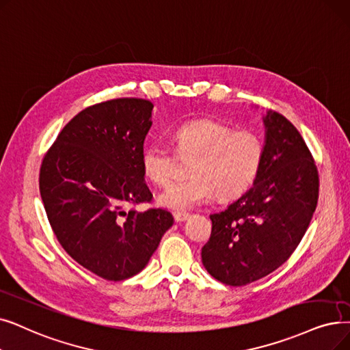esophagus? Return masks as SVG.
Listing matches in <instances>:
<instances>
[{
    "mask_svg": "<svg viewBox=\"0 0 350 350\" xmlns=\"http://www.w3.org/2000/svg\"><path fill=\"white\" fill-rule=\"evenodd\" d=\"M189 213L187 211H178V213H174V220L177 221V223H180V221H186L187 219H189Z\"/></svg>",
    "mask_w": 350,
    "mask_h": 350,
    "instance_id": "obj_1",
    "label": "esophagus"
}]
</instances>
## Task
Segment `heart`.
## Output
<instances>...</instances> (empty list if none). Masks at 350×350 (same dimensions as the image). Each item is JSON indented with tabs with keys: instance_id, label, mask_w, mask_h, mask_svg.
Segmentation results:
<instances>
[{
	"instance_id": "obj_1",
	"label": "heart",
	"mask_w": 350,
	"mask_h": 350,
	"mask_svg": "<svg viewBox=\"0 0 350 350\" xmlns=\"http://www.w3.org/2000/svg\"><path fill=\"white\" fill-rule=\"evenodd\" d=\"M174 151L151 143L142 153L144 176L157 186L176 177L178 160L189 164V178L173 183L159 194V204L186 211L217 194L233 200L245 194L259 176L265 160V143L249 130H237L215 120H196L180 126L174 135Z\"/></svg>"
}]
</instances>
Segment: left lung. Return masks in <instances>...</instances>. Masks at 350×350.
<instances>
[{"label":"left lung","mask_w":350,"mask_h":350,"mask_svg":"<svg viewBox=\"0 0 350 350\" xmlns=\"http://www.w3.org/2000/svg\"><path fill=\"white\" fill-rule=\"evenodd\" d=\"M265 160L253 187L210 215L202 249L206 270L219 282L245 286L282 266L305 236L319 199V172L308 144L280 113L270 110Z\"/></svg>","instance_id":"obj_1"}]
</instances>
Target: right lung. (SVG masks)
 I'll return each mask as SVG.
<instances>
[{"mask_svg":"<svg viewBox=\"0 0 350 350\" xmlns=\"http://www.w3.org/2000/svg\"><path fill=\"white\" fill-rule=\"evenodd\" d=\"M153 107L143 98L90 105L59 131L40 167L41 199L59 245L105 280L137 275L173 226L164 208L135 210L153 200L142 169Z\"/></svg>","mask_w":350,"mask_h":350,"instance_id":"right-lung-1","label":"right lung"}]
</instances>
